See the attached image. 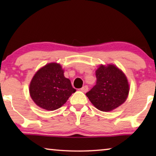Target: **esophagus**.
I'll list each match as a JSON object with an SVG mask.
<instances>
[{
  "instance_id": "obj_1",
  "label": "esophagus",
  "mask_w": 156,
  "mask_h": 156,
  "mask_svg": "<svg viewBox=\"0 0 156 156\" xmlns=\"http://www.w3.org/2000/svg\"><path fill=\"white\" fill-rule=\"evenodd\" d=\"M88 89H89V88H88V87L87 86H84L82 87V89H81V91H82V92H87V91H88Z\"/></svg>"
}]
</instances>
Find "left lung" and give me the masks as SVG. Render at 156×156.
Listing matches in <instances>:
<instances>
[{
    "mask_svg": "<svg viewBox=\"0 0 156 156\" xmlns=\"http://www.w3.org/2000/svg\"><path fill=\"white\" fill-rule=\"evenodd\" d=\"M96 85L86 95L97 109L110 112L124 103L129 84L121 69L114 65H101L96 70Z\"/></svg>",
    "mask_w": 156,
    "mask_h": 156,
    "instance_id": "left-lung-1",
    "label": "left lung"
}]
</instances>
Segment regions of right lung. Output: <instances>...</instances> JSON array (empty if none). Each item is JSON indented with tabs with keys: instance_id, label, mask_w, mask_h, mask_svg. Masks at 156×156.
Instances as JSON below:
<instances>
[{
	"instance_id": "obj_1",
	"label": "right lung",
	"mask_w": 156,
	"mask_h": 156,
	"mask_svg": "<svg viewBox=\"0 0 156 156\" xmlns=\"http://www.w3.org/2000/svg\"><path fill=\"white\" fill-rule=\"evenodd\" d=\"M30 94L40 108L54 111L66 103L76 91L69 79L64 76L62 66L49 63L36 72L30 84Z\"/></svg>"
}]
</instances>
